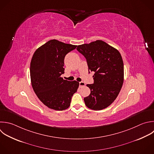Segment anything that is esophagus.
Wrapping results in <instances>:
<instances>
[{"label": "esophagus", "mask_w": 154, "mask_h": 154, "mask_svg": "<svg viewBox=\"0 0 154 154\" xmlns=\"http://www.w3.org/2000/svg\"><path fill=\"white\" fill-rule=\"evenodd\" d=\"M85 85V84L84 82H79V87L82 88Z\"/></svg>", "instance_id": "esophagus-1"}]
</instances>
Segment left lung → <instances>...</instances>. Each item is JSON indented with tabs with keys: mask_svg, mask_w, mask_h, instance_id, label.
<instances>
[{
	"mask_svg": "<svg viewBox=\"0 0 154 154\" xmlns=\"http://www.w3.org/2000/svg\"><path fill=\"white\" fill-rule=\"evenodd\" d=\"M77 51L86 58L88 70L94 72V84H87L90 94L84 97L85 105L93 110L109 106L117 98L124 80L122 56L117 49L102 40L78 45Z\"/></svg>",
	"mask_w": 154,
	"mask_h": 154,
	"instance_id": "8db88e82",
	"label": "left lung"
}]
</instances>
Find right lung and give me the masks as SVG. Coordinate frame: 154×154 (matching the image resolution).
Here are the masks:
<instances>
[{"mask_svg":"<svg viewBox=\"0 0 154 154\" xmlns=\"http://www.w3.org/2000/svg\"><path fill=\"white\" fill-rule=\"evenodd\" d=\"M77 47L57 40H51L34 52L30 64L32 87L41 102L55 110L62 111L70 105L72 96L79 83L64 79V58Z\"/></svg>","mask_w":154,"mask_h":154,"instance_id":"1","label":"right lung"}]
</instances>
